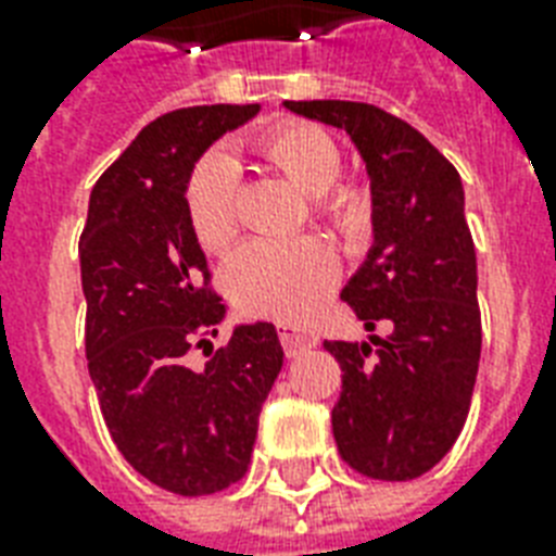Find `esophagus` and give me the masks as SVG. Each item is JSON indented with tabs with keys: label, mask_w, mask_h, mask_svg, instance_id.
<instances>
[{
	"label": "esophagus",
	"mask_w": 556,
	"mask_h": 556,
	"mask_svg": "<svg viewBox=\"0 0 556 556\" xmlns=\"http://www.w3.org/2000/svg\"><path fill=\"white\" fill-rule=\"evenodd\" d=\"M279 343L286 349V355H300L303 349L317 346V334L291 323H279Z\"/></svg>",
	"instance_id": "1"
}]
</instances>
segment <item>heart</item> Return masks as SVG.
<instances>
[{"instance_id":"1","label":"heart","mask_w":556,"mask_h":556,"mask_svg":"<svg viewBox=\"0 0 556 556\" xmlns=\"http://www.w3.org/2000/svg\"><path fill=\"white\" fill-rule=\"evenodd\" d=\"M262 152L296 190L317 199L323 216L338 225L364 218V199L355 190H331L343 173V152L320 126H279L262 138ZM187 213L199 242L210 251L236 239L239 167L227 152L201 159L187 187ZM338 274V256L320 239H253L227 265V286L244 312L294 323L305 320L329 296Z\"/></svg>"}]
</instances>
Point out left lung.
Listing matches in <instances>:
<instances>
[{
	"label": "left lung",
	"mask_w": 556,
	"mask_h": 556,
	"mask_svg": "<svg viewBox=\"0 0 556 556\" xmlns=\"http://www.w3.org/2000/svg\"><path fill=\"white\" fill-rule=\"evenodd\" d=\"M282 106L346 132L366 164L371 248L340 300L366 331L387 323L389 338L323 343L343 369L331 430L357 473L406 482L456 444L482 355L465 187L421 132L383 109L349 100Z\"/></svg>",
	"instance_id": "8db88e82"
}]
</instances>
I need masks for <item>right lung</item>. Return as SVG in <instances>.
I'll return each mask as SVG.
<instances>
[{"label":"right lung","mask_w":556,"mask_h":556,"mask_svg":"<svg viewBox=\"0 0 556 556\" xmlns=\"http://www.w3.org/2000/svg\"><path fill=\"white\" fill-rule=\"evenodd\" d=\"M260 115L192 106L152 121L91 190L80 236L86 357L100 413L129 465L178 496H207L251 465L256 424L282 346L270 323H239L201 370L195 339L213 343L227 305L210 294L207 256L187 213L199 159Z\"/></svg>","instance_id":"1"}]
</instances>
